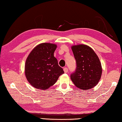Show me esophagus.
<instances>
[{
	"mask_svg": "<svg viewBox=\"0 0 122 122\" xmlns=\"http://www.w3.org/2000/svg\"><path fill=\"white\" fill-rule=\"evenodd\" d=\"M63 71H64L65 73H67L68 72V68L67 67H64L63 68Z\"/></svg>",
	"mask_w": 122,
	"mask_h": 122,
	"instance_id": "esophagus-1",
	"label": "esophagus"
}]
</instances>
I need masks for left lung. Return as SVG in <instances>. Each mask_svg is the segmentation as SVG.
<instances>
[{
	"label": "left lung",
	"mask_w": 122,
	"mask_h": 122,
	"mask_svg": "<svg viewBox=\"0 0 122 122\" xmlns=\"http://www.w3.org/2000/svg\"><path fill=\"white\" fill-rule=\"evenodd\" d=\"M76 61V69L71 75L74 85L81 90L93 88L98 83L102 73L101 62L93 50L86 45L72 46Z\"/></svg>",
	"instance_id": "left-lung-1"
}]
</instances>
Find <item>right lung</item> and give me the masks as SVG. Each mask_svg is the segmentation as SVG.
Segmentation results:
<instances>
[{"mask_svg": "<svg viewBox=\"0 0 122 122\" xmlns=\"http://www.w3.org/2000/svg\"><path fill=\"white\" fill-rule=\"evenodd\" d=\"M57 45L41 43L35 47L27 56L25 65L27 80L34 88L47 90L54 85L64 71L54 57Z\"/></svg>", "mask_w": 122, "mask_h": 122, "instance_id": "right-lung-1", "label": "right lung"}]
</instances>
